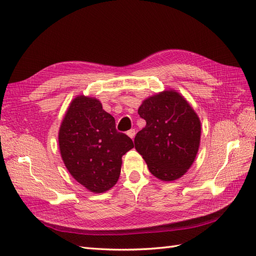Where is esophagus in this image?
Wrapping results in <instances>:
<instances>
[{"mask_svg":"<svg viewBox=\"0 0 256 256\" xmlns=\"http://www.w3.org/2000/svg\"><path fill=\"white\" fill-rule=\"evenodd\" d=\"M130 138H131L132 140L135 138V130H130V131L126 133Z\"/></svg>","mask_w":256,"mask_h":256,"instance_id":"esophagus-1","label":"esophagus"}]
</instances>
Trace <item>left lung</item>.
Returning a JSON list of instances; mask_svg holds the SVG:
<instances>
[{"mask_svg":"<svg viewBox=\"0 0 256 256\" xmlns=\"http://www.w3.org/2000/svg\"><path fill=\"white\" fill-rule=\"evenodd\" d=\"M138 114L146 121L134 138L152 175L175 182L187 172L198 154L201 122L186 98L172 88L142 102Z\"/></svg>","mask_w":256,"mask_h":256,"instance_id":"8db88e82","label":"left lung"}]
</instances>
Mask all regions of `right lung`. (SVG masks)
<instances>
[{"instance_id":"add662e5","label":"right lung","mask_w":256,"mask_h":256,"mask_svg":"<svg viewBox=\"0 0 256 256\" xmlns=\"http://www.w3.org/2000/svg\"><path fill=\"white\" fill-rule=\"evenodd\" d=\"M64 166L76 180L94 194L110 190L118 180L122 156L134 148L116 130V120L99 99L80 94L72 100L58 132Z\"/></svg>"}]
</instances>
